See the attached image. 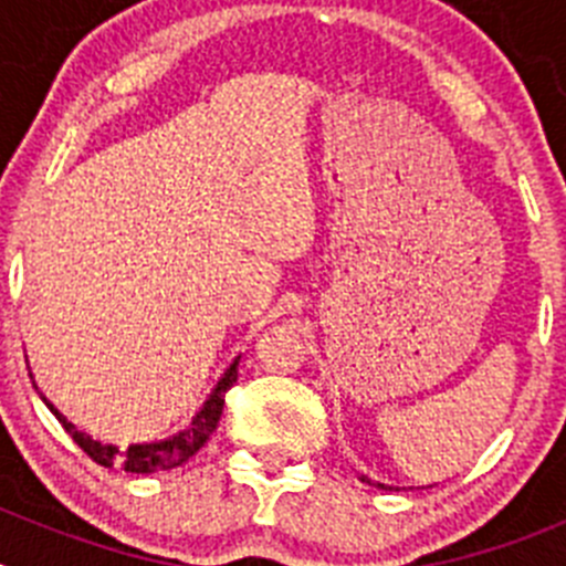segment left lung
<instances>
[{
	"mask_svg": "<svg viewBox=\"0 0 566 566\" xmlns=\"http://www.w3.org/2000/svg\"><path fill=\"white\" fill-rule=\"evenodd\" d=\"M363 482H368V479H365V476H363ZM379 488H385V484H379ZM388 490H391V488H388Z\"/></svg>",
	"mask_w": 566,
	"mask_h": 566,
	"instance_id": "left-lung-1",
	"label": "left lung"
}]
</instances>
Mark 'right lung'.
<instances>
[{"instance_id": "add662e5", "label": "right lung", "mask_w": 566, "mask_h": 566, "mask_svg": "<svg viewBox=\"0 0 566 566\" xmlns=\"http://www.w3.org/2000/svg\"><path fill=\"white\" fill-rule=\"evenodd\" d=\"M238 363L240 357H234V363L229 365L227 371H223V377L218 379V385L212 388V394H209V399L203 402L201 411L192 417L187 431H178L175 437L158 439V442L129 444L127 451H118L115 444H102L98 439L87 437L84 431H78L76 424L67 422V417L59 413L56 408L48 402V397L42 399L50 411L56 413V419L62 422L64 431L73 437V442H76L78 448L93 459V462L104 464V468H122L127 470V473H155V470L178 468V464L187 462L189 457H195V453L201 451L203 444H207V439L212 437V431L218 428V419H221L223 413V399H227V391L238 382Z\"/></svg>"}]
</instances>
